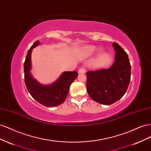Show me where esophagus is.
<instances>
[{"label": "esophagus", "instance_id": "34e87169", "mask_svg": "<svg viewBox=\"0 0 151 151\" xmlns=\"http://www.w3.org/2000/svg\"><path fill=\"white\" fill-rule=\"evenodd\" d=\"M78 72H79V74H85V73H86V70H85V68H81L79 70Z\"/></svg>", "mask_w": 151, "mask_h": 151}]
</instances>
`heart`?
Returning a JSON list of instances; mask_svg holds the SVG:
<instances>
[{
	"label": "heart",
	"instance_id": "1",
	"mask_svg": "<svg viewBox=\"0 0 151 151\" xmlns=\"http://www.w3.org/2000/svg\"><path fill=\"white\" fill-rule=\"evenodd\" d=\"M96 50V47L93 45H88L84 48V52L86 55L88 56L93 55Z\"/></svg>",
	"mask_w": 151,
	"mask_h": 151
}]
</instances>
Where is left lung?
<instances>
[{
  "mask_svg": "<svg viewBox=\"0 0 151 151\" xmlns=\"http://www.w3.org/2000/svg\"><path fill=\"white\" fill-rule=\"evenodd\" d=\"M115 62L108 69L87 72L86 88L89 96L101 104H111L121 99L129 85L131 66L127 53L116 43Z\"/></svg>",
  "mask_w": 151,
  "mask_h": 151,
  "instance_id": "1",
  "label": "left lung"
}]
</instances>
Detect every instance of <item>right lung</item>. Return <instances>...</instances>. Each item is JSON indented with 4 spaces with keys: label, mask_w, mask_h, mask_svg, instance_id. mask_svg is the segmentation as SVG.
I'll use <instances>...</instances> for the list:
<instances>
[{
    "label": "right lung",
    "mask_w": 151,
    "mask_h": 151,
    "mask_svg": "<svg viewBox=\"0 0 151 151\" xmlns=\"http://www.w3.org/2000/svg\"><path fill=\"white\" fill-rule=\"evenodd\" d=\"M38 41L32 45L27 54L24 63V81L29 94L36 101L47 107H54L62 104L65 101L70 86L77 78L78 73L63 72L58 78L50 84H42L32 76L31 70V53L33 48L40 45Z\"/></svg>",
    "instance_id": "obj_1"
}]
</instances>
